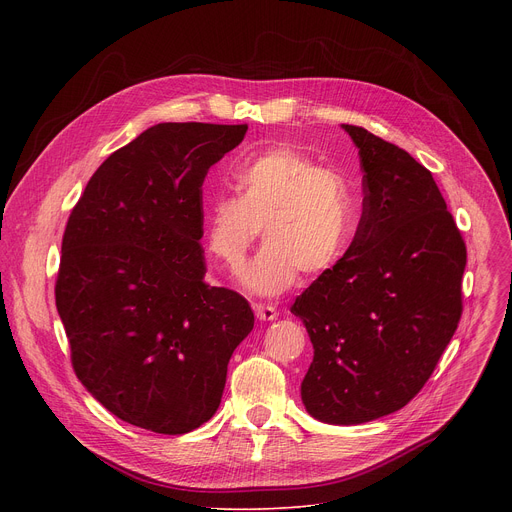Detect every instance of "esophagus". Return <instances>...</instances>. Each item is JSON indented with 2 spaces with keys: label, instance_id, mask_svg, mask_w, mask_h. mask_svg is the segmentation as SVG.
<instances>
[{
  "label": "esophagus",
  "instance_id": "obj_1",
  "mask_svg": "<svg viewBox=\"0 0 512 512\" xmlns=\"http://www.w3.org/2000/svg\"><path fill=\"white\" fill-rule=\"evenodd\" d=\"M253 310H255V316H257V320H261V322H271V320H275V318L279 316V312H277L273 306L255 304V306H253Z\"/></svg>",
  "mask_w": 512,
  "mask_h": 512
}]
</instances>
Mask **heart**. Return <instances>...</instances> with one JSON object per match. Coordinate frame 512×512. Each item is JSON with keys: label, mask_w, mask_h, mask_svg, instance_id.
Wrapping results in <instances>:
<instances>
[{"label": "heart", "mask_w": 512, "mask_h": 512, "mask_svg": "<svg viewBox=\"0 0 512 512\" xmlns=\"http://www.w3.org/2000/svg\"><path fill=\"white\" fill-rule=\"evenodd\" d=\"M233 178L239 194L206 204L204 239L214 257L235 267L263 227L267 245L241 273L253 296H279L300 271L318 275L344 255L358 202L340 172L291 145H273L239 162Z\"/></svg>", "instance_id": "b5f03b06"}]
</instances>
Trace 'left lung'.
<instances>
[{
  "label": "left lung",
  "instance_id": "1",
  "mask_svg": "<svg viewBox=\"0 0 512 512\" xmlns=\"http://www.w3.org/2000/svg\"><path fill=\"white\" fill-rule=\"evenodd\" d=\"M342 129L364 172L362 216L291 314L314 346L306 411L358 425L399 411L431 377L462 316L466 245L429 170L367 129Z\"/></svg>",
  "mask_w": 512,
  "mask_h": 512
}]
</instances>
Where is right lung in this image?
<instances>
[{
	"label": "right lung",
	"instance_id": "add662e5",
	"mask_svg": "<svg viewBox=\"0 0 512 512\" xmlns=\"http://www.w3.org/2000/svg\"><path fill=\"white\" fill-rule=\"evenodd\" d=\"M247 125L158 123L111 154L72 208L56 308L72 367L119 419L180 435L221 405L255 316L204 283L202 182Z\"/></svg>",
	"mask_w": 512,
	"mask_h": 512
}]
</instances>
